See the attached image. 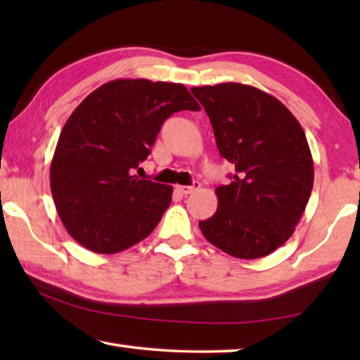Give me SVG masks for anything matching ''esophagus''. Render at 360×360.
<instances>
[{
  "instance_id": "1",
  "label": "esophagus",
  "mask_w": 360,
  "mask_h": 360,
  "mask_svg": "<svg viewBox=\"0 0 360 360\" xmlns=\"http://www.w3.org/2000/svg\"><path fill=\"white\" fill-rule=\"evenodd\" d=\"M198 187H200L198 182H193L192 186H176V192H179L181 195H188L197 191Z\"/></svg>"
}]
</instances>
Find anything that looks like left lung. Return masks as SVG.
<instances>
[{
	"instance_id": "8db88e82",
	"label": "left lung",
	"mask_w": 360,
	"mask_h": 360,
	"mask_svg": "<svg viewBox=\"0 0 360 360\" xmlns=\"http://www.w3.org/2000/svg\"><path fill=\"white\" fill-rule=\"evenodd\" d=\"M214 130L219 154L235 165L219 186L217 211L198 227L238 259L276 251L294 233L311 195V150L298 120L273 95L238 82L192 87Z\"/></svg>"
}]
</instances>
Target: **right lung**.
<instances>
[{
  "mask_svg": "<svg viewBox=\"0 0 360 360\" xmlns=\"http://www.w3.org/2000/svg\"><path fill=\"white\" fill-rule=\"evenodd\" d=\"M182 84L115 79L94 90L66 120L51 163L60 219L79 245L98 254L125 251L152 233L173 187L139 179L162 124L198 111Z\"/></svg>",
  "mask_w": 360,
  "mask_h": 360,
  "instance_id": "1",
  "label": "right lung"
}]
</instances>
